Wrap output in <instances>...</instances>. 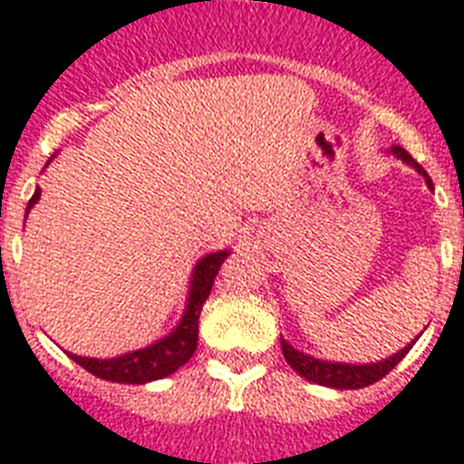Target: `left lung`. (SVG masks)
Listing matches in <instances>:
<instances>
[{"instance_id": "8db88e82", "label": "left lung", "mask_w": 464, "mask_h": 464, "mask_svg": "<svg viewBox=\"0 0 464 464\" xmlns=\"http://www.w3.org/2000/svg\"><path fill=\"white\" fill-rule=\"evenodd\" d=\"M392 153L401 158L404 162L413 165V168L419 169L420 175L426 177V182H430V177L426 175V169L420 168L419 162L413 160L411 155L406 153L404 148L394 146L392 148ZM411 348V345H409ZM409 348L399 350L397 355H392L389 360H382V362H372V365H345V362H324V360L309 358V355H304L299 350H295L289 343L282 341V355L289 362V367L295 370L296 374H302L309 382H316V384H324V387H335V389H360L367 387V384H374V382H380L384 374H389L394 367L401 362Z\"/></svg>"}]
</instances>
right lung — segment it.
<instances>
[{
	"instance_id": "1",
	"label": "right lung",
	"mask_w": 464,
	"mask_h": 464,
	"mask_svg": "<svg viewBox=\"0 0 464 464\" xmlns=\"http://www.w3.org/2000/svg\"><path fill=\"white\" fill-rule=\"evenodd\" d=\"M38 199H41V189H35L34 197L28 199V208L34 207ZM226 256L228 253L221 250V253L207 256L194 267L192 289H189V299H187L185 316L168 338H162V341L153 343V345H148L143 350H136V353H126V355L114 360L80 358V355H70V358L75 360L77 365H82L87 372L102 377V380L123 382V384H146V382L162 380V377L177 372L197 350L201 306L207 302L214 277L218 275V267L224 265Z\"/></svg>"
}]
</instances>
